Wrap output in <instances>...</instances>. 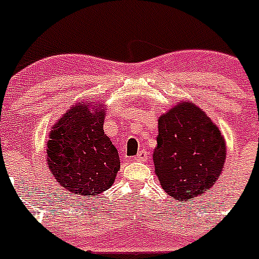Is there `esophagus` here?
Segmentation results:
<instances>
[{
  "label": "esophagus",
  "mask_w": 259,
  "mask_h": 259,
  "mask_svg": "<svg viewBox=\"0 0 259 259\" xmlns=\"http://www.w3.org/2000/svg\"><path fill=\"white\" fill-rule=\"evenodd\" d=\"M148 158H149L148 152L144 151V149H142V151H139V153H138L137 156L134 157L135 161H142V162H143V161H147V159H148Z\"/></svg>",
  "instance_id": "esophagus-1"
}]
</instances>
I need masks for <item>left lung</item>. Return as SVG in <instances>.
Segmentation results:
<instances>
[{
    "mask_svg": "<svg viewBox=\"0 0 259 259\" xmlns=\"http://www.w3.org/2000/svg\"><path fill=\"white\" fill-rule=\"evenodd\" d=\"M225 159L224 137L195 103L181 102L158 117L153 163L159 184L174 199L192 200L208 192Z\"/></svg>",
    "mask_w": 259,
    "mask_h": 259,
    "instance_id": "left-lung-1",
    "label": "left lung"
}]
</instances>
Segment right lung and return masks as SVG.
<instances>
[{"label": "right lung", "mask_w": 259, "mask_h": 259, "mask_svg": "<svg viewBox=\"0 0 259 259\" xmlns=\"http://www.w3.org/2000/svg\"><path fill=\"white\" fill-rule=\"evenodd\" d=\"M105 110V106L81 102L70 107L52 126L47 163L67 192L97 197L115 181L120 157L103 130Z\"/></svg>", "instance_id": "add662e5"}]
</instances>
